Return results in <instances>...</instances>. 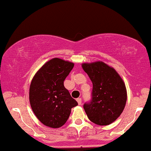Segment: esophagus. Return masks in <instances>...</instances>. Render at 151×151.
Masks as SVG:
<instances>
[{"label": "esophagus", "instance_id": "34e87169", "mask_svg": "<svg viewBox=\"0 0 151 151\" xmlns=\"http://www.w3.org/2000/svg\"><path fill=\"white\" fill-rule=\"evenodd\" d=\"M76 101H77L78 103V105H81V103H82V100H81V98H78L76 99Z\"/></svg>", "mask_w": 151, "mask_h": 151}]
</instances>
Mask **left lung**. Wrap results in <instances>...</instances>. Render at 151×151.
Wrapping results in <instances>:
<instances>
[{
  "label": "left lung",
  "mask_w": 151,
  "mask_h": 151,
  "mask_svg": "<svg viewBox=\"0 0 151 151\" xmlns=\"http://www.w3.org/2000/svg\"><path fill=\"white\" fill-rule=\"evenodd\" d=\"M92 81V100L83 108L88 118L99 126L114 122L124 110L127 101L126 85L117 71L103 61L82 63Z\"/></svg>",
  "instance_id": "8db88e82"
}]
</instances>
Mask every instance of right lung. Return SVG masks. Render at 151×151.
<instances>
[{"mask_svg": "<svg viewBox=\"0 0 151 151\" xmlns=\"http://www.w3.org/2000/svg\"><path fill=\"white\" fill-rule=\"evenodd\" d=\"M73 66V63L54 58L45 63L32 79L29 90L30 106L45 126H63L70 116L71 108L78 106L63 84Z\"/></svg>", "mask_w": 151, "mask_h": 151, "instance_id": "right-lung-1", "label": "right lung"}]
</instances>
